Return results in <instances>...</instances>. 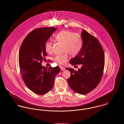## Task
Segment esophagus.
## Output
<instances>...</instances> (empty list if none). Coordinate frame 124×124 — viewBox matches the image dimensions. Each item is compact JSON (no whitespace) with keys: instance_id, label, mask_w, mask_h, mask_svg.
I'll list each match as a JSON object with an SVG mask.
<instances>
[{"instance_id":"esophagus-1","label":"esophagus","mask_w":124,"mask_h":124,"mask_svg":"<svg viewBox=\"0 0 124 124\" xmlns=\"http://www.w3.org/2000/svg\"><path fill=\"white\" fill-rule=\"evenodd\" d=\"M60 69H61V70L62 71H63V70H65V67H63V66H60Z\"/></svg>"}]
</instances>
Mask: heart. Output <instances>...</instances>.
Returning a JSON list of instances; mask_svg holds the SVG:
<instances>
[{
  "mask_svg": "<svg viewBox=\"0 0 124 124\" xmlns=\"http://www.w3.org/2000/svg\"><path fill=\"white\" fill-rule=\"evenodd\" d=\"M54 38L57 41L63 44V51L65 53L57 55L53 58V61L59 65H64L69 59L68 53L71 55H76L80 51L82 46V40L81 36L77 33L69 31L63 30L56 34ZM53 43L51 41L46 42L45 49L47 53L52 51Z\"/></svg>",
  "mask_w": 124,
  "mask_h": 124,
  "instance_id": "1",
  "label": "heart"
}]
</instances>
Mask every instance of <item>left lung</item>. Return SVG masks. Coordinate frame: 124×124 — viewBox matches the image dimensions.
Masks as SVG:
<instances>
[{"label":"left lung","mask_w":124,"mask_h":124,"mask_svg":"<svg viewBox=\"0 0 124 124\" xmlns=\"http://www.w3.org/2000/svg\"><path fill=\"white\" fill-rule=\"evenodd\" d=\"M83 46L79 53L71 59L73 65H80L81 68L75 71L66 68L71 72L67 82L71 89L80 94H86L95 88L103 76L105 56L102 46L98 39L86 31L81 32Z\"/></svg>","instance_id":"left-lung-1"}]
</instances>
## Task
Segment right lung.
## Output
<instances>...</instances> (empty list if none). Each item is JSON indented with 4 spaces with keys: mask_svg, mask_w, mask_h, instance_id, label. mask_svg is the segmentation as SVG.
Listing matches in <instances>:
<instances>
[{
    "mask_svg": "<svg viewBox=\"0 0 124 124\" xmlns=\"http://www.w3.org/2000/svg\"><path fill=\"white\" fill-rule=\"evenodd\" d=\"M56 30L48 27L33 30L26 36L19 49L21 77L27 87L37 94L48 93L53 87L55 77L60 71L59 66L46 68L41 65L47 56L45 44Z\"/></svg>",
    "mask_w": 124,
    "mask_h": 124,
    "instance_id": "right-lung-1",
    "label": "right lung"
}]
</instances>
